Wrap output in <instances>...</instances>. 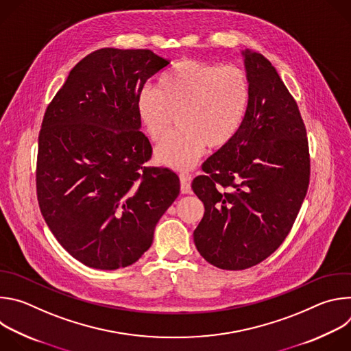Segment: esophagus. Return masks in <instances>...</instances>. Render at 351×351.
Wrapping results in <instances>:
<instances>
[{"instance_id": "34e87169", "label": "esophagus", "mask_w": 351, "mask_h": 351, "mask_svg": "<svg viewBox=\"0 0 351 351\" xmlns=\"http://www.w3.org/2000/svg\"><path fill=\"white\" fill-rule=\"evenodd\" d=\"M179 178H180V191H182V194H190L191 193V176L182 173Z\"/></svg>"}]
</instances>
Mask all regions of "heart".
Returning a JSON list of instances; mask_svg holds the SVG:
<instances>
[{"mask_svg": "<svg viewBox=\"0 0 351 351\" xmlns=\"http://www.w3.org/2000/svg\"><path fill=\"white\" fill-rule=\"evenodd\" d=\"M250 101V80L237 65L183 60L137 94V112L148 137L157 141L179 112L180 130L165 137L156 161L189 171L210 148H222L237 134Z\"/></svg>", "mask_w": 351, "mask_h": 351, "instance_id": "b5f03b06", "label": "heart"}]
</instances>
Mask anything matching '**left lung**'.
<instances>
[{
  "mask_svg": "<svg viewBox=\"0 0 351 351\" xmlns=\"http://www.w3.org/2000/svg\"><path fill=\"white\" fill-rule=\"evenodd\" d=\"M250 101L233 140L211 156L191 189L204 204L193 237L198 253L239 271L269 257L289 234L310 182L306 126L272 64L241 51Z\"/></svg>",
  "mask_w": 351,
  "mask_h": 351,
  "instance_id": "8db88e82",
  "label": "left lung"
}]
</instances>
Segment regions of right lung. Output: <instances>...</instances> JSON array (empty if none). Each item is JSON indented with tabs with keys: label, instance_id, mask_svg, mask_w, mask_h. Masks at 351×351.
<instances>
[{
	"label": "right lung",
	"instance_id": "obj_1",
	"mask_svg": "<svg viewBox=\"0 0 351 351\" xmlns=\"http://www.w3.org/2000/svg\"><path fill=\"white\" fill-rule=\"evenodd\" d=\"M169 61L149 49L101 48L69 72L38 134L36 186L49 230L82 264L136 263L179 195L176 173L145 168L153 148L137 94Z\"/></svg>",
	"mask_w": 351,
	"mask_h": 351
}]
</instances>
